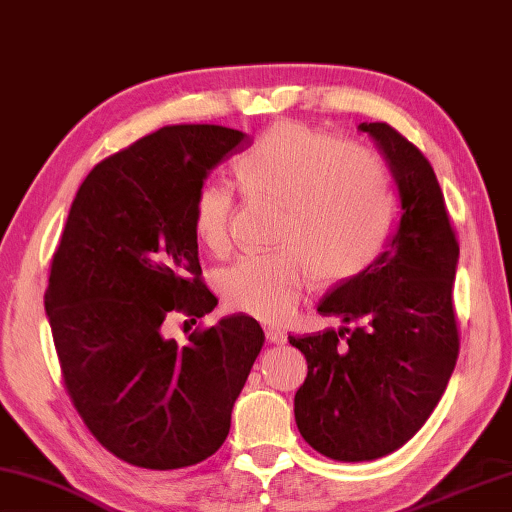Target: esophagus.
Returning a JSON list of instances; mask_svg holds the SVG:
<instances>
[{
	"label": "esophagus",
	"instance_id": "esophagus-1",
	"mask_svg": "<svg viewBox=\"0 0 512 512\" xmlns=\"http://www.w3.org/2000/svg\"><path fill=\"white\" fill-rule=\"evenodd\" d=\"M264 333H266V342L268 344H275V346L286 344V333H284V330H279V328L268 324V326H264Z\"/></svg>",
	"mask_w": 512,
	"mask_h": 512
}]
</instances>
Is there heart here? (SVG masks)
Listing matches in <instances>:
<instances>
[{
    "label": "heart",
    "instance_id": "obj_1",
    "mask_svg": "<svg viewBox=\"0 0 512 512\" xmlns=\"http://www.w3.org/2000/svg\"><path fill=\"white\" fill-rule=\"evenodd\" d=\"M239 179L255 197L284 204L270 255H246L219 275L224 302L264 322H284L302 304L313 275L335 284L353 279L382 255L395 226V195L382 162L342 137L279 122L239 162ZM235 190L208 179L193 206V228L210 253L233 244Z\"/></svg>",
    "mask_w": 512,
    "mask_h": 512
}]
</instances>
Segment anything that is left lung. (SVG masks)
Here are the masks:
<instances>
[{
    "mask_svg": "<svg viewBox=\"0 0 512 512\" xmlns=\"http://www.w3.org/2000/svg\"><path fill=\"white\" fill-rule=\"evenodd\" d=\"M357 128L384 157L402 217L384 253L317 306L355 328L288 337L308 362L295 393L297 428L337 462H368L404 446L442 399L459 353V244L435 170L388 124Z\"/></svg>",
    "mask_w": 512,
    "mask_h": 512,
    "instance_id": "obj_1",
    "label": "left lung"
}]
</instances>
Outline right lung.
Returning a JSON list of instances; mask_svg holds the SVG:
<instances>
[{"instance_id": "add662e5", "label": "right lung", "mask_w": 512, "mask_h": 512, "mask_svg": "<svg viewBox=\"0 0 512 512\" xmlns=\"http://www.w3.org/2000/svg\"><path fill=\"white\" fill-rule=\"evenodd\" d=\"M250 135L215 124L164 126L90 170L50 264L44 306L64 384L97 442L124 462L173 470L217 453L264 330L230 315L164 335L173 313L204 317L193 206Z\"/></svg>"}]
</instances>
